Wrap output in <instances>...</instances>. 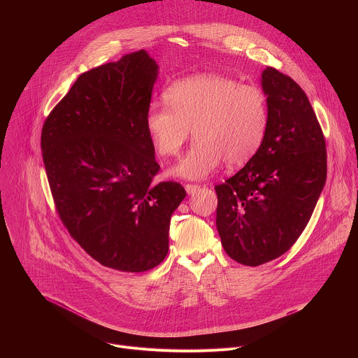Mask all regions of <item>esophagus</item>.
Wrapping results in <instances>:
<instances>
[{
  "label": "esophagus",
  "mask_w": 358,
  "mask_h": 358,
  "mask_svg": "<svg viewBox=\"0 0 358 358\" xmlns=\"http://www.w3.org/2000/svg\"><path fill=\"white\" fill-rule=\"evenodd\" d=\"M184 188L188 194H194L196 189H199V185L198 184H185Z\"/></svg>",
  "instance_id": "1"
}]
</instances>
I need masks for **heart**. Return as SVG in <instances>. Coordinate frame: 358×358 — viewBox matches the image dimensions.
<instances>
[{"instance_id": "1", "label": "heart", "mask_w": 358, "mask_h": 358, "mask_svg": "<svg viewBox=\"0 0 358 358\" xmlns=\"http://www.w3.org/2000/svg\"><path fill=\"white\" fill-rule=\"evenodd\" d=\"M167 106H151L145 130L157 155L177 156L189 136L195 137L171 174L201 180L222 162L248 163L261 148L268 124V99L255 85L238 83L222 75H194L164 90Z\"/></svg>"}]
</instances>
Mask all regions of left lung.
<instances>
[{
    "instance_id": "8db88e82",
    "label": "left lung",
    "mask_w": 358,
    "mask_h": 358,
    "mask_svg": "<svg viewBox=\"0 0 358 358\" xmlns=\"http://www.w3.org/2000/svg\"><path fill=\"white\" fill-rule=\"evenodd\" d=\"M269 124L243 169L215 185L217 229L228 257L259 266L287 252L308 225L327 176L323 130L303 89L268 66L262 72Z\"/></svg>"
}]
</instances>
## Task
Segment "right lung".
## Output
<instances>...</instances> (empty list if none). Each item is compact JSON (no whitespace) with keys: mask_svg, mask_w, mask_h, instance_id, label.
<instances>
[{"mask_svg":"<svg viewBox=\"0 0 358 358\" xmlns=\"http://www.w3.org/2000/svg\"><path fill=\"white\" fill-rule=\"evenodd\" d=\"M159 66L144 49L82 73L41 134L57 213L100 265L144 272L169 252L171 214L185 196L160 170L145 130Z\"/></svg>","mask_w":358,"mask_h":358,"instance_id":"1","label":"right lung"}]
</instances>
